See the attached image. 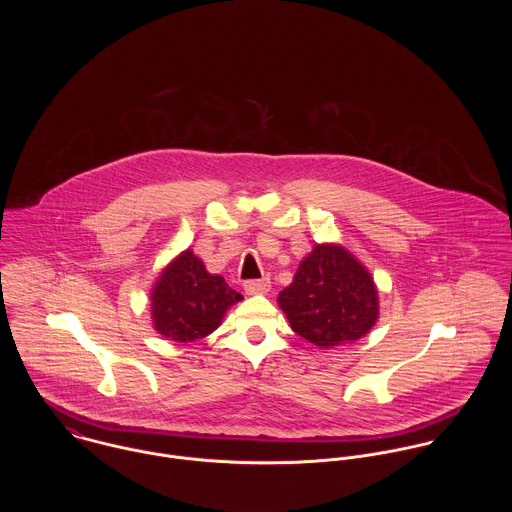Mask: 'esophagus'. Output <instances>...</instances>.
I'll use <instances>...</instances> for the list:
<instances>
[{
  "instance_id": "1",
  "label": "esophagus",
  "mask_w": 512,
  "mask_h": 512,
  "mask_svg": "<svg viewBox=\"0 0 512 512\" xmlns=\"http://www.w3.org/2000/svg\"><path fill=\"white\" fill-rule=\"evenodd\" d=\"M246 295H260V293L270 292V280H250L244 284Z\"/></svg>"
}]
</instances>
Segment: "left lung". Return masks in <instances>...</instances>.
Returning a JSON list of instances; mask_svg holds the SVG:
<instances>
[{
  "label": "left lung",
  "mask_w": 512,
  "mask_h": 512,
  "mask_svg": "<svg viewBox=\"0 0 512 512\" xmlns=\"http://www.w3.org/2000/svg\"><path fill=\"white\" fill-rule=\"evenodd\" d=\"M293 331L319 349L355 343L378 321V288L355 254L335 242L315 244L293 282L278 295Z\"/></svg>",
  "instance_id": "8db88e82"
}]
</instances>
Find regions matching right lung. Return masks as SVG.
<instances>
[{"label": "right lung", "instance_id": "add662e5", "mask_svg": "<svg viewBox=\"0 0 512 512\" xmlns=\"http://www.w3.org/2000/svg\"><path fill=\"white\" fill-rule=\"evenodd\" d=\"M240 299L187 248L161 270L151 288V327L169 341L193 343L219 329L226 311Z\"/></svg>", "mask_w": 512, "mask_h": 512}]
</instances>
